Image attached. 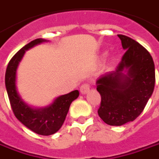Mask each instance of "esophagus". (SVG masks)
Returning <instances> with one entry per match:
<instances>
[{
  "instance_id": "34e87169",
  "label": "esophagus",
  "mask_w": 159,
  "mask_h": 159,
  "mask_svg": "<svg viewBox=\"0 0 159 159\" xmlns=\"http://www.w3.org/2000/svg\"><path fill=\"white\" fill-rule=\"evenodd\" d=\"M89 91V84L88 83H83L82 85H81V87H80V92H81V94H86Z\"/></svg>"
}]
</instances>
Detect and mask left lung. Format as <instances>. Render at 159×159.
Returning a JSON list of instances; mask_svg holds the SVG:
<instances>
[{
  "label": "left lung",
  "instance_id": "1",
  "mask_svg": "<svg viewBox=\"0 0 159 159\" xmlns=\"http://www.w3.org/2000/svg\"><path fill=\"white\" fill-rule=\"evenodd\" d=\"M126 52L114 71L96 81L101 95L100 118L107 125L122 126L134 121L145 108L155 86V66L149 52L131 38L119 34ZM125 68L128 76L123 74Z\"/></svg>",
  "mask_w": 159,
  "mask_h": 159
}]
</instances>
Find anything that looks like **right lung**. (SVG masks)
Returning <instances> with one entry per match:
<instances>
[{"label":"right lung","instance_id":"1","mask_svg":"<svg viewBox=\"0 0 159 159\" xmlns=\"http://www.w3.org/2000/svg\"><path fill=\"white\" fill-rule=\"evenodd\" d=\"M42 39L31 41L17 53L7 64L5 74V84L10 105L15 117L31 131L40 135H52L60 129L64 124L71 102L79 95V91L74 90L67 95H61L47 107L33 109L23 102L19 96L15 86L16 70L26 50L44 42Z\"/></svg>","mask_w":159,"mask_h":159}]
</instances>
